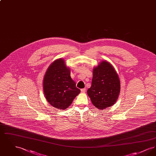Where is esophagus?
<instances>
[{"instance_id":"obj_1","label":"esophagus","mask_w":156,"mask_h":156,"mask_svg":"<svg viewBox=\"0 0 156 156\" xmlns=\"http://www.w3.org/2000/svg\"><path fill=\"white\" fill-rule=\"evenodd\" d=\"M86 90H87V89H85V88H83V89H81L82 93H85L86 92Z\"/></svg>"}]
</instances>
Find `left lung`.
<instances>
[{
  "mask_svg": "<svg viewBox=\"0 0 156 156\" xmlns=\"http://www.w3.org/2000/svg\"><path fill=\"white\" fill-rule=\"evenodd\" d=\"M120 90L118 74L111 64L103 61L93 69L90 88L87 94L92 104L99 109L110 107L116 102Z\"/></svg>",
  "mask_w": 156,
  "mask_h": 156,
  "instance_id": "left-lung-1",
  "label": "left lung"
}]
</instances>
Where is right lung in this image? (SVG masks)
I'll use <instances>...</instances> for the list:
<instances>
[{"instance_id":"obj_1","label":"right lung","mask_w":156,"mask_h":156,"mask_svg":"<svg viewBox=\"0 0 156 156\" xmlns=\"http://www.w3.org/2000/svg\"><path fill=\"white\" fill-rule=\"evenodd\" d=\"M70 69L62 58L55 60L48 68L43 80V90L48 103L57 109L69 107L81 92L70 76Z\"/></svg>"}]
</instances>
